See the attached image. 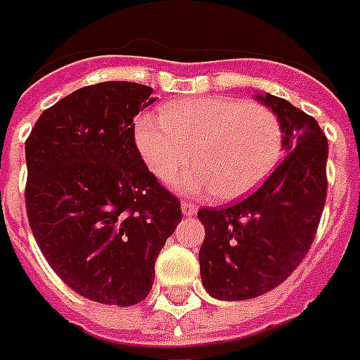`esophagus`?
Returning <instances> with one entry per match:
<instances>
[{"label":"esophagus","instance_id":"esophagus-1","mask_svg":"<svg viewBox=\"0 0 360 360\" xmlns=\"http://www.w3.org/2000/svg\"><path fill=\"white\" fill-rule=\"evenodd\" d=\"M181 210H183V213L185 215H196V211H198V207L192 204V202H181Z\"/></svg>","mask_w":360,"mask_h":360}]
</instances>
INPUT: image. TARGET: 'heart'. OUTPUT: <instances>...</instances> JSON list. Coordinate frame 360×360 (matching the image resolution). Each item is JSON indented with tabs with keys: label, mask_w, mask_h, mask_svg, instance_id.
<instances>
[{
	"label": "heart",
	"mask_w": 360,
	"mask_h": 360,
	"mask_svg": "<svg viewBox=\"0 0 360 360\" xmlns=\"http://www.w3.org/2000/svg\"><path fill=\"white\" fill-rule=\"evenodd\" d=\"M136 141L158 179L172 181L192 160L196 168L177 181L181 191L236 200L274 172L283 149V128L262 103L204 96L169 103L160 117H141Z\"/></svg>",
	"instance_id": "heart-1"
}]
</instances>
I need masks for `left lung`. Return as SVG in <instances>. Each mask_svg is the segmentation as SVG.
Wrapping results in <instances>:
<instances>
[{
  "label": "left lung",
  "instance_id": "8db88e82",
  "mask_svg": "<svg viewBox=\"0 0 360 360\" xmlns=\"http://www.w3.org/2000/svg\"><path fill=\"white\" fill-rule=\"evenodd\" d=\"M257 100L278 115L287 155L251 196L198 211L202 283L219 300H249L283 283L309 251L325 207L328 141L317 120L278 96Z\"/></svg>",
  "mask_w": 360,
  "mask_h": 360
}]
</instances>
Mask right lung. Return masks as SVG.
I'll list each match as a JSON object with an SVG mask.
<instances>
[{
  "mask_svg": "<svg viewBox=\"0 0 360 360\" xmlns=\"http://www.w3.org/2000/svg\"><path fill=\"white\" fill-rule=\"evenodd\" d=\"M153 89L98 82L45 109L26 139V213L46 262L89 300L134 306L181 221V202L150 174L134 117Z\"/></svg>",
  "mask_w": 360,
  "mask_h": 360,
  "instance_id": "obj_1",
  "label": "right lung"
}]
</instances>
